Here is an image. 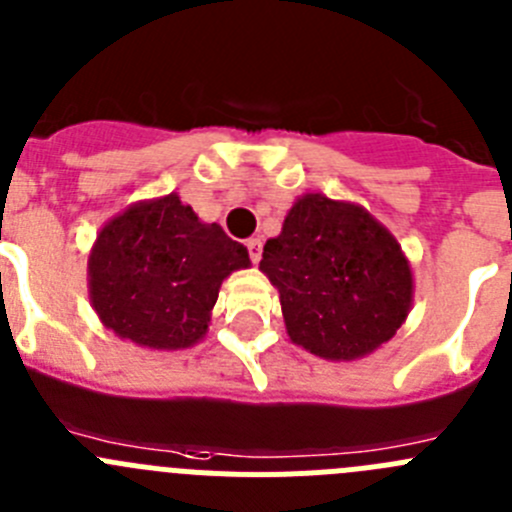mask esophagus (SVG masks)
<instances>
[{
  "instance_id": "1",
  "label": "esophagus",
  "mask_w": 512,
  "mask_h": 512,
  "mask_svg": "<svg viewBox=\"0 0 512 512\" xmlns=\"http://www.w3.org/2000/svg\"><path fill=\"white\" fill-rule=\"evenodd\" d=\"M246 248H248V256H251L253 264H259L261 251H264V243H261V238H248Z\"/></svg>"
}]
</instances>
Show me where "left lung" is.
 <instances>
[{
  "mask_svg": "<svg viewBox=\"0 0 512 512\" xmlns=\"http://www.w3.org/2000/svg\"><path fill=\"white\" fill-rule=\"evenodd\" d=\"M259 269L279 292L294 345L358 360L386 345L414 302L411 261L363 205L307 192L294 200Z\"/></svg>",
  "mask_w": 512,
  "mask_h": 512,
  "instance_id": "left-lung-1",
  "label": "left lung"
}]
</instances>
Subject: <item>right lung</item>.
I'll return each mask as SVG.
<instances>
[{
	"instance_id": "add662e5",
	"label": "right lung",
	"mask_w": 512,
	"mask_h": 512,
	"mask_svg": "<svg viewBox=\"0 0 512 512\" xmlns=\"http://www.w3.org/2000/svg\"><path fill=\"white\" fill-rule=\"evenodd\" d=\"M248 266L246 246L170 192L129 205L98 231L88 297L116 337L170 353L203 340L220 284Z\"/></svg>"
}]
</instances>
